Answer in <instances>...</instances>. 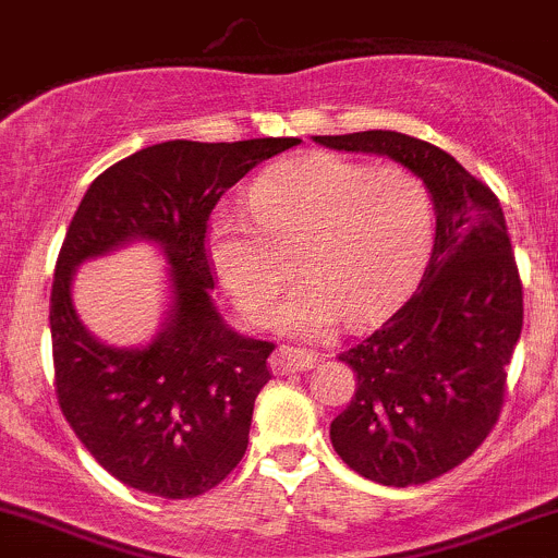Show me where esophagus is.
<instances>
[{
  "label": "esophagus",
  "mask_w": 558,
  "mask_h": 558,
  "mask_svg": "<svg viewBox=\"0 0 558 558\" xmlns=\"http://www.w3.org/2000/svg\"><path fill=\"white\" fill-rule=\"evenodd\" d=\"M315 356L311 351H302V348H289L280 345L278 351L269 359V367H272L275 375H289V373H307L313 369Z\"/></svg>",
  "instance_id": "obj_1"
}]
</instances>
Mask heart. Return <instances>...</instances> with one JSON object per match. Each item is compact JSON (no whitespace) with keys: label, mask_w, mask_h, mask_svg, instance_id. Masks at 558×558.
<instances>
[{"label":"heart","mask_w":558,"mask_h":558,"mask_svg":"<svg viewBox=\"0 0 558 558\" xmlns=\"http://www.w3.org/2000/svg\"><path fill=\"white\" fill-rule=\"evenodd\" d=\"M251 213L221 210L207 253L234 305L267 324L291 275L302 283L275 324L313 337L337 318L367 326L402 300L432 229L429 191L402 167H367L331 154L280 161L251 189Z\"/></svg>","instance_id":"heart-1"}]
</instances>
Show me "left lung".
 I'll return each instance as SVG.
<instances>
[{"label": "left lung", "instance_id": "1", "mask_svg": "<svg viewBox=\"0 0 558 558\" xmlns=\"http://www.w3.org/2000/svg\"><path fill=\"white\" fill-rule=\"evenodd\" d=\"M388 156L424 180L437 227L415 294L378 331L340 353L356 373L331 446L384 486H418L477 451L499 418L523 326V291L499 199L451 154L410 134L313 137Z\"/></svg>", "mask_w": 558, "mask_h": 558}]
</instances>
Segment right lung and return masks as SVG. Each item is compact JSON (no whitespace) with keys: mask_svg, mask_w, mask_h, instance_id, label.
Wrapping results in <instances>:
<instances>
[{"mask_svg":"<svg viewBox=\"0 0 558 558\" xmlns=\"http://www.w3.org/2000/svg\"><path fill=\"white\" fill-rule=\"evenodd\" d=\"M296 137L170 140L126 156L88 185L50 291L56 397L88 453L126 486L191 499L223 481L247 448L253 402L272 378V342L229 329L213 305L205 234L213 207ZM134 239L171 264V311L143 349L99 343L76 318L71 278L86 257Z\"/></svg>","mask_w":558,"mask_h":558,"instance_id":"right-lung-1","label":"right lung"}]
</instances>
